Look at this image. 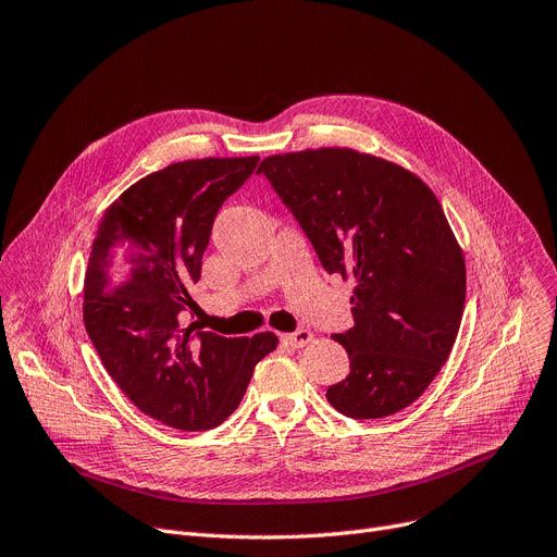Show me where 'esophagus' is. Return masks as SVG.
I'll list each match as a JSON object with an SVG mask.
<instances>
[{
  "label": "esophagus",
  "mask_w": 557,
  "mask_h": 557,
  "mask_svg": "<svg viewBox=\"0 0 557 557\" xmlns=\"http://www.w3.org/2000/svg\"><path fill=\"white\" fill-rule=\"evenodd\" d=\"M283 339L287 344H293V347H306V344L312 339V333L308 329H297L295 333H287L283 335Z\"/></svg>",
  "instance_id": "1"
}]
</instances>
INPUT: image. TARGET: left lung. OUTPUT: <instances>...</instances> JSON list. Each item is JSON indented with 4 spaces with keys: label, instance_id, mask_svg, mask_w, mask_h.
Wrapping results in <instances>:
<instances>
[{
    "label": "left lung",
    "instance_id": "1",
    "mask_svg": "<svg viewBox=\"0 0 557 557\" xmlns=\"http://www.w3.org/2000/svg\"><path fill=\"white\" fill-rule=\"evenodd\" d=\"M258 172L322 268L356 278L354 329L333 335L351 372L329 404L354 419L408 408L451 354L465 310V256L437 197L406 168L347 147L268 156Z\"/></svg>",
    "mask_w": 557,
    "mask_h": 557
}]
</instances>
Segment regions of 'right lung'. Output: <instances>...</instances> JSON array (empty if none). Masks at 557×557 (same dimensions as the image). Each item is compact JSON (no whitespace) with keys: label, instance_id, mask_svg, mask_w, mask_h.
<instances>
[{"label":"right lung","instance_id":"1","mask_svg":"<svg viewBox=\"0 0 557 557\" xmlns=\"http://www.w3.org/2000/svg\"><path fill=\"white\" fill-rule=\"evenodd\" d=\"M256 165L258 156L197 158L158 170L106 208L90 247L86 331L117 387L176 431L220 426L278 344L270 331L222 337L181 320L218 210Z\"/></svg>","mask_w":557,"mask_h":557}]
</instances>
